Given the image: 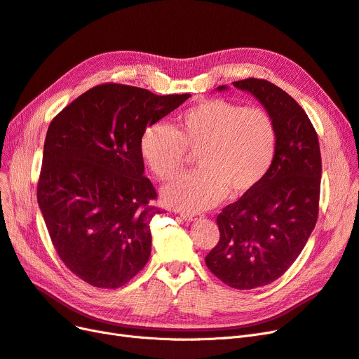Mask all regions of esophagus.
<instances>
[{
	"mask_svg": "<svg viewBox=\"0 0 359 359\" xmlns=\"http://www.w3.org/2000/svg\"><path fill=\"white\" fill-rule=\"evenodd\" d=\"M180 216H182L183 220H187V222H194V220L198 219V217H196L195 215H192V213H180Z\"/></svg>",
	"mask_w": 359,
	"mask_h": 359,
	"instance_id": "34e87169",
	"label": "esophagus"
}]
</instances>
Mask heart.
Segmentation results:
<instances>
[{"mask_svg": "<svg viewBox=\"0 0 359 359\" xmlns=\"http://www.w3.org/2000/svg\"><path fill=\"white\" fill-rule=\"evenodd\" d=\"M276 144L278 131L269 112L216 99L182 112L176 128L165 123L148 126L139 149L144 164L163 182L180 175L188 151L200 152V170L163 192L167 204L198 211L216 205L228 192L238 198L255 191L268 176Z\"/></svg>", "mask_w": 359, "mask_h": 359, "instance_id": "obj_1", "label": "heart"}]
</instances>
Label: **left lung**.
<instances>
[{"label": "left lung", "instance_id": "obj_1", "mask_svg": "<svg viewBox=\"0 0 359 359\" xmlns=\"http://www.w3.org/2000/svg\"><path fill=\"white\" fill-rule=\"evenodd\" d=\"M232 84L269 112L278 144L268 176L217 216L220 238L205 264L226 285L251 290L284 275L306 245L320 210L321 152L311 119L284 90L259 78Z\"/></svg>", "mask_w": 359, "mask_h": 359}]
</instances>
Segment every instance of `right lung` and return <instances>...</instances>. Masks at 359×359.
Instances as JSON below:
<instances>
[{
	"label": "right lung",
	"instance_id": "add662e5",
	"mask_svg": "<svg viewBox=\"0 0 359 359\" xmlns=\"http://www.w3.org/2000/svg\"><path fill=\"white\" fill-rule=\"evenodd\" d=\"M189 97L100 84L50 123L36 200L60 260L87 284L118 288L149 260V224L161 210L139 143Z\"/></svg>",
	"mask_w": 359,
	"mask_h": 359
}]
</instances>
